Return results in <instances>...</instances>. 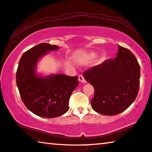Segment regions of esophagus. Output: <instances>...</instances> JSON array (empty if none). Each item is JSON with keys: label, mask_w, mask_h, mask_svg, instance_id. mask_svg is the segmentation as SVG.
Instances as JSON below:
<instances>
[{"label": "esophagus", "mask_w": 152, "mask_h": 152, "mask_svg": "<svg viewBox=\"0 0 152 152\" xmlns=\"http://www.w3.org/2000/svg\"><path fill=\"white\" fill-rule=\"evenodd\" d=\"M78 80L80 81V82L83 83H87V81L85 80V79L84 78V77L83 75H79L78 76Z\"/></svg>", "instance_id": "obj_1"}]
</instances>
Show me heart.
<instances>
[{
  "label": "heart",
  "mask_w": 152,
  "mask_h": 152,
  "mask_svg": "<svg viewBox=\"0 0 152 152\" xmlns=\"http://www.w3.org/2000/svg\"><path fill=\"white\" fill-rule=\"evenodd\" d=\"M96 56V53H91L89 54V58H94ZM103 58H104V56Z\"/></svg>",
  "instance_id": "heart-1"
}]
</instances>
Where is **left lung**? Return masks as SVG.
Returning a JSON list of instances; mask_svg holds the SVG:
<instances>
[{
  "mask_svg": "<svg viewBox=\"0 0 152 152\" xmlns=\"http://www.w3.org/2000/svg\"><path fill=\"white\" fill-rule=\"evenodd\" d=\"M140 65L130 50L118 46L117 57L84 72V78L94 87L93 109L104 115L124 111L137 98Z\"/></svg>",
  "mask_w": 152,
  "mask_h": 152,
  "instance_id": "obj_1",
  "label": "left lung"
}]
</instances>
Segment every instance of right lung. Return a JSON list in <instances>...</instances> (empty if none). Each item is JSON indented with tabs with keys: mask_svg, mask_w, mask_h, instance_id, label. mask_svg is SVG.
Wrapping results in <instances>:
<instances>
[{
	"mask_svg": "<svg viewBox=\"0 0 152 152\" xmlns=\"http://www.w3.org/2000/svg\"><path fill=\"white\" fill-rule=\"evenodd\" d=\"M58 47L42 43L23 54L16 72V84L22 100L37 116L53 118L69 110V99L78 85V76L55 74L39 76L36 67L39 58Z\"/></svg>",
	"mask_w": 152,
	"mask_h": 152,
	"instance_id": "right-lung-1",
	"label": "right lung"
}]
</instances>
